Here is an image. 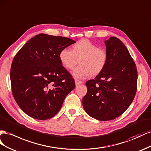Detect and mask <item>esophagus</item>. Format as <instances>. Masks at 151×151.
Here are the masks:
<instances>
[{
  "mask_svg": "<svg viewBox=\"0 0 151 151\" xmlns=\"http://www.w3.org/2000/svg\"><path fill=\"white\" fill-rule=\"evenodd\" d=\"M75 85H76V86L78 85H80V84H81V83H82V81H80V80H77V79H76V80H75Z\"/></svg>",
  "mask_w": 151,
  "mask_h": 151,
  "instance_id": "esophagus-1",
  "label": "esophagus"
}]
</instances>
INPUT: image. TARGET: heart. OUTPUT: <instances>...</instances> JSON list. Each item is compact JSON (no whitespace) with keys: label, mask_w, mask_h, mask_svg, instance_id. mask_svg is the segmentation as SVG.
I'll use <instances>...</instances> for the list:
<instances>
[{"label":"heart","mask_w":151,"mask_h":151,"mask_svg":"<svg viewBox=\"0 0 151 151\" xmlns=\"http://www.w3.org/2000/svg\"><path fill=\"white\" fill-rule=\"evenodd\" d=\"M62 65L68 70H72L77 63L80 65L72 72L76 78H84L90 74L96 76L104 69L107 61L106 52L99 48L87 39H81L72 46L71 50L62 49L59 54Z\"/></svg>","instance_id":"1"}]
</instances>
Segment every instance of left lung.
I'll list each match as a JSON object with an SVG mask.
<instances>
[{
  "label": "left lung",
  "instance_id": "obj_1",
  "mask_svg": "<svg viewBox=\"0 0 151 151\" xmlns=\"http://www.w3.org/2000/svg\"><path fill=\"white\" fill-rule=\"evenodd\" d=\"M107 61L93 80L86 82L83 108L90 116L109 121L121 116L130 106L137 92L136 65L123 43L111 37L104 41Z\"/></svg>",
  "mask_w": 151,
  "mask_h": 151
}]
</instances>
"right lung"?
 <instances>
[{"label":"right lung","instance_id":"add662e5","mask_svg":"<svg viewBox=\"0 0 151 151\" xmlns=\"http://www.w3.org/2000/svg\"><path fill=\"white\" fill-rule=\"evenodd\" d=\"M66 37L40 33L22 47L12 61V95L24 113L40 120L52 118L75 87V80L61 64L59 54L75 44Z\"/></svg>","mask_w":151,"mask_h":151}]
</instances>
